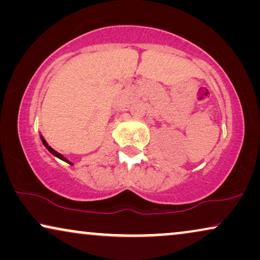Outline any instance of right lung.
<instances>
[{"mask_svg": "<svg viewBox=\"0 0 260 260\" xmlns=\"http://www.w3.org/2000/svg\"><path fill=\"white\" fill-rule=\"evenodd\" d=\"M40 138H41V142H42V144H44V145H45V147H46V149H47V150H48L49 152H51V154H52V155H54V156H55V157H58V158H60V159H62V161H65V162H67V163H69V165H71V166H73V163H72V162H70V161H69V159H67V158L65 157V156H63V155H61V154H60V152H58V151H55V150H54V149H53L52 147H49V145H48V143H47V142H46V140H45V138H44V136H42V135H40Z\"/></svg>", "mask_w": 260, "mask_h": 260, "instance_id": "obj_1", "label": "right lung"}]
</instances>
